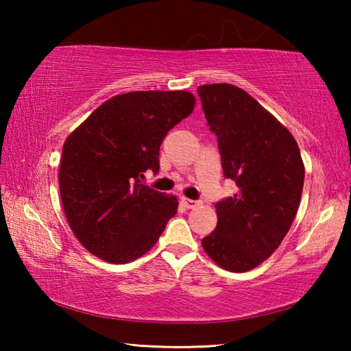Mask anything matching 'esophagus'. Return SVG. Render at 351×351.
Here are the masks:
<instances>
[{
    "mask_svg": "<svg viewBox=\"0 0 351 351\" xmlns=\"http://www.w3.org/2000/svg\"><path fill=\"white\" fill-rule=\"evenodd\" d=\"M181 204H182L184 207H186V209H195V207H197V206L199 204V201L182 197V198H181Z\"/></svg>",
    "mask_w": 351,
    "mask_h": 351,
    "instance_id": "obj_1",
    "label": "esophagus"
}]
</instances>
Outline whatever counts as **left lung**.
Wrapping results in <instances>:
<instances>
[{
  "label": "left lung",
  "instance_id": "8db88e82",
  "mask_svg": "<svg viewBox=\"0 0 351 351\" xmlns=\"http://www.w3.org/2000/svg\"><path fill=\"white\" fill-rule=\"evenodd\" d=\"M197 93L218 139L224 178L239 187L215 204L217 228L201 245L223 269L246 272L288 234L304 189V161L293 134L241 88L212 83Z\"/></svg>",
  "mask_w": 351,
  "mask_h": 351
}]
</instances>
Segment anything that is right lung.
<instances>
[{
  "label": "right lung",
  "mask_w": 351,
  "mask_h": 351,
  "mask_svg": "<svg viewBox=\"0 0 351 351\" xmlns=\"http://www.w3.org/2000/svg\"><path fill=\"white\" fill-rule=\"evenodd\" d=\"M187 91H134L106 100L68 136L58 171L64 215L83 246L123 265L156 245L176 197L141 182L159 171L165 136L193 111Z\"/></svg>",
  "instance_id": "right-lung-1"
}]
</instances>
